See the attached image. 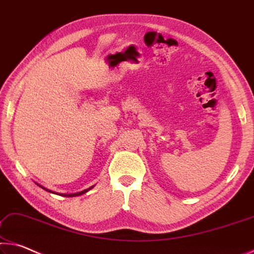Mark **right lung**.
I'll use <instances>...</instances> for the list:
<instances>
[{
    "mask_svg": "<svg viewBox=\"0 0 254 254\" xmlns=\"http://www.w3.org/2000/svg\"><path fill=\"white\" fill-rule=\"evenodd\" d=\"M36 185L37 186H39L40 188H43L44 190H46V191H48V192H52V193H56V194H60V196H63V197H76V196H81V194H83V193H85V192H88L89 190H91L93 188L94 186H92V187H90V188H88V189H85V190H83V191H80V192H76V193H58V192H55V191H52V190H49V189H47V188H45L44 186H41V185H39V184H37L36 182Z\"/></svg>",
    "mask_w": 254,
    "mask_h": 254,
    "instance_id": "obj_1",
    "label": "right lung"
}]
</instances>
